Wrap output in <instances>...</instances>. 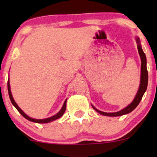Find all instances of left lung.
Here are the masks:
<instances>
[{
	"label": "left lung",
	"instance_id": "1",
	"mask_svg": "<svg viewBox=\"0 0 157 157\" xmlns=\"http://www.w3.org/2000/svg\"><path fill=\"white\" fill-rule=\"evenodd\" d=\"M136 44H137V49L139 55L140 56L141 58V75H140V84L139 86V89L137 93H136V96H135L134 100L129 104L128 105L126 106L123 109L120 110V111H117V112H113V113H107L103 112V111H100V110L97 109L93 105H91L92 108L97 112H98L100 114L104 115V116L108 117H119L122 116L124 114H127L131 112L132 111L137 107L140 101H141L142 96L144 95L145 91H146L147 87V82H148V74H147V60H146V56H145V53H144L143 50H142L141 44H140V38L138 37H136Z\"/></svg>",
	"mask_w": 157,
	"mask_h": 157
}]
</instances>
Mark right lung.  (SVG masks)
<instances>
[{"instance_id":"1","label":"right lung","mask_w":157,"mask_h":157,"mask_svg":"<svg viewBox=\"0 0 157 157\" xmlns=\"http://www.w3.org/2000/svg\"><path fill=\"white\" fill-rule=\"evenodd\" d=\"M7 87H8V92H9V96H10V100L11 102H12V105H13L16 108V109L17 110V111H19L20 113H21V115L23 117H25L26 119V120H29V121L31 122H37V123H48V122H52L54 121V120H57V119L60 118L63 115V113L65 112V111H66V101H67V99H66V100H65L64 103H63V105L62 109H60V111H59L58 113H56L55 115H54V116L51 117H48V118H46V119H42V120H37V119H34V118H32L30 117H29L28 115H26V113H25L23 111L20 109V107L18 105H17V104L16 103L15 100L13 99V97H12V92H11V88H10V80H8V82H7Z\"/></svg>"}]
</instances>
